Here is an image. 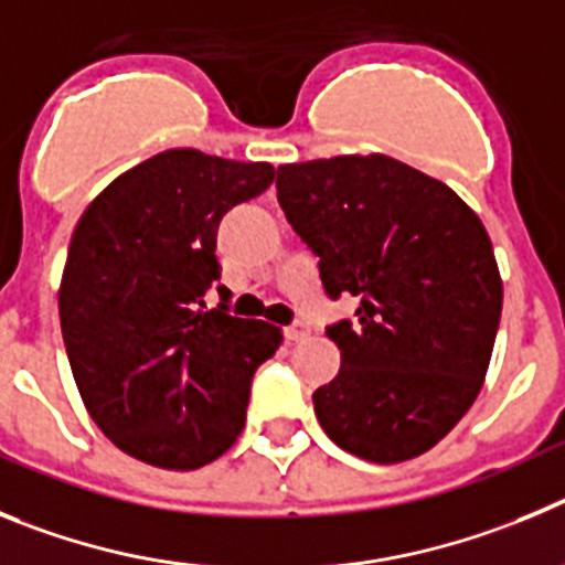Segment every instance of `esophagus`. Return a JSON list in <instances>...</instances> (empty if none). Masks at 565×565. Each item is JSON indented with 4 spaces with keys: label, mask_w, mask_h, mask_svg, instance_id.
I'll return each mask as SVG.
<instances>
[{
    "label": "esophagus",
    "mask_w": 565,
    "mask_h": 565,
    "mask_svg": "<svg viewBox=\"0 0 565 565\" xmlns=\"http://www.w3.org/2000/svg\"><path fill=\"white\" fill-rule=\"evenodd\" d=\"M284 334H287V340H303L309 334V327L301 323V320H295V323H289V327L284 329Z\"/></svg>",
    "instance_id": "obj_1"
}]
</instances>
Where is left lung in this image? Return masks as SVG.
Returning <instances> with one entry per match:
<instances>
[{"instance_id": "1", "label": "left lung", "mask_w": 565, "mask_h": 565, "mask_svg": "<svg viewBox=\"0 0 565 565\" xmlns=\"http://www.w3.org/2000/svg\"><path fill=\"white\" fill-rule=\"evenodd\" d=\"M276 188L329 298H358L354 320L327 327L340 371L312 394L320 428L377 465L422 456L476 403L492 358L504 287L484 225L385 154L281 166Z\"/></svg>"}]
</instances>
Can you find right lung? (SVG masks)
<instances>
[{
  "label": "right lung",
  "mask_w": 565,
  "mask_h": 565,
  "mask_svg": "<svg viewBox=\"0 0 565 565\" xmlns=\"http://www.w3.org/2000/svg\"><path fill=\"white\" fill-rule=\"evenodd\" d=\"M273 177L270 162L171 149L109 182L75 225L58 289L70 369L95 425L146 465L196 470L245 428L281 329L207 309L205 292L222 276V216Z\"/></svg>",
  "instance_id": "1"
}]
</instances>
